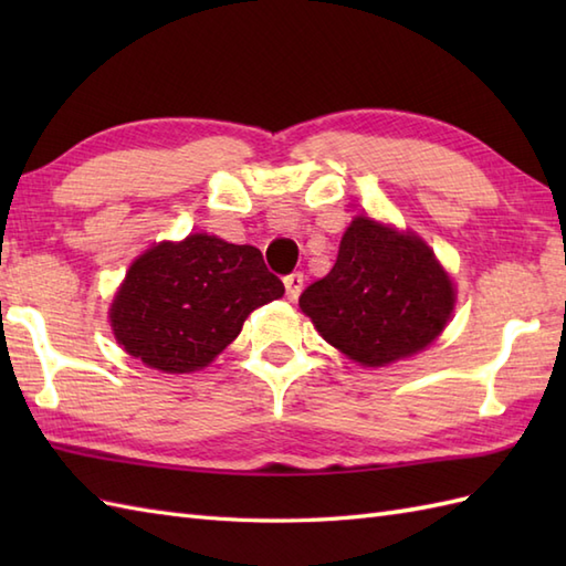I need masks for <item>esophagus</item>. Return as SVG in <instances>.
Segmentation results:
<instances>
[{
  "label": "esophagus",
  "instance_id": "obj_1",
  "mask_svg": "<svg viewBox=\"0 0 566 566\" xmlns=\"http://www.w3.org/2000/svg\"><path fill=\"white\" fill-rule=\"evenodd\" d=\"M284 286H286V296L292 298H298V294H302V290H304V274L302 272H292V274H286L284 276Z\"/></svg>",
  "mask_w": 566,
  "mask_h": 566
}]
</instances>
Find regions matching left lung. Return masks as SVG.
Returning <instances> with one entry per match:
<instances>
[{"label": "left lung", "mask_w": 566, "mask_h": 566, "mask_svg": "<svg viewBox=\"0 0 566 566\" xmlns=\"http://www.w3.org/2000/svg\"><path fill=\"white\" fill-rule=\"evenodd\" d=\"M298 306L333 347L359 365L381 367L438 338L454 290L423 240L357 216L333 270L306 286Z\"/></svg>", "instance_id": "1"}]
</instances>
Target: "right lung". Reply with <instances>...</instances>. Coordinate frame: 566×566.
Listing matches in <instances>:
<instances>
[{
  "label": "right lung",
  "instance_id": "right-lung-1",
  "mask_svg": "<svg viewBox=\"0 0 566 566\" xmlns=\"http://www.w3.org/2000/svg\"><path fill=\"white\" fill-rule=\"evenodd\" d=\"M282 294V280L258 248L195 233L130 264L112 304V326L128 355L182 375L207 367L252 311Z\"/></svg>",
  "mask_w": 566,
  "mask_h": 566
}]
</instances>
